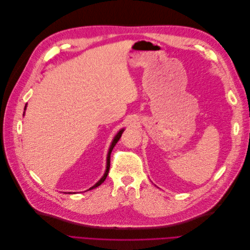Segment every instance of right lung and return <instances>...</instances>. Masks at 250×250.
<instances>
[{
    "label": "right lung",
    "mask_w": 250,
    "mask_h": 250,
    "mask_svg": "<svg viewBox=\"0 0 250 250\" xmlns=\"http://www.w3.org/2000/svg\"><path fill=\"white\" fill-rule=\"evenodd\" d=\"M25 108H26V105H25ZM123 131H124V129H121L120 131H119L118 133H117V135L114 137V139H113V141H112V145H111V146H110V148H109V152H108V157H106V169H105V172H104V176L101 178L100 179V181H98L96 184H94L92 187H90L88 190H91V189H93V188H96V187H98V186H100L104 180H105V178H106V176H108V174H109V170H110V162H111V152H112V150H113V148H114V146H116V144L117 142L119 141V139H120V137H121V135H122V133H123Z\"/></svg>",
    "instance_id": "add662e5"
}]
</instances>
